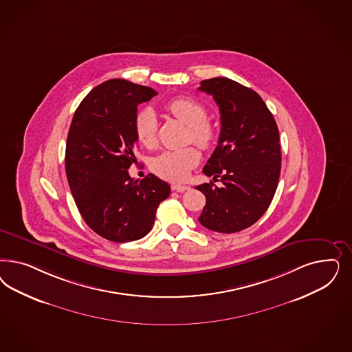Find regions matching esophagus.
Masks as SVG:
<instances>
[{"label": "esophagus", "instance_id": "esophagus-1", "mask_svg": "<svg viewBox=\"0 0 352 352\" xmlns=\"http://www.w3.org/2000/svg\"><path fill=\"white\" fill-rule=\"evenodd\" d=\"M170 189H172V190H175V192L182 193V192L188 190V189H189V186H186V185H176V184H173V185H170Z\"/></svg>", "mask_w": 352, "mask_h": 352}]
</instances>
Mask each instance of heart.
I'll use <instances>...</instances> for the list:
<instances>
[{
	"label": "heart",
	"instance_id": "obj_1",
	"mask_svg": "<svg viewBox=\"0 0 352 352\" xmlns=\"http://www.w3.org/2000/svg\"><path fill=\"white\" fill-rule=\"evenodd\" d=\"M166 109L173 116L189 126V138L204 150L215 144L216 128L207 120V110L202 103L192 98L180 97L167 103ZM138 142L146 148H154L158 141V118L151 107L138 110L133 122ZM199 153L194 146L170 148L162 151L151 160V170L159 177L172 182H185L190 170L199 163Z\"/></svg>",
	"mask_w": 352,
	"mask_h": 352
}]
</instances>
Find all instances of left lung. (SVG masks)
Here are the masks:
<instances>
[{"instance_id": "left-lung-1", "label": "left lung", "mask_w": 352, "mask_h": 352, "mask_svg": "<svg viewBox=\"0 0 352 352\" xmlns=\"http://www.w3.org/2000/svg\"><path fill=\"white\" fill-rule=\"evenodd\" d=\"M198 89L214 97L221 115L219 142L204 172L223 182L195 188L206 195L198 220L210 230L236 233L256 223L272 202L281 172L278 128L261 96L237 81L204 80Z\"/></svg>"}]
</instances>
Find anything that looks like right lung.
<instances>
[{
  "mask_svg": "<svg viewBox=\"0 0 352 352\" xmlns=\"http://www.w3.org/2000/svg\"><path fill=\"white\" fill-rule=\"evenodd\" d=\"M158 93L128 80L93 88L72 118L66 146L71 193L87 226L103 239L131 242L148 234L170 185L148 173L131 179L137 138L133 122L140 103Z\"/></svg>",
  "mask_w": 352,
  "mask_h": 352,
  "instance_id": "1",
  "label": "right lung"
}]
</instances>
